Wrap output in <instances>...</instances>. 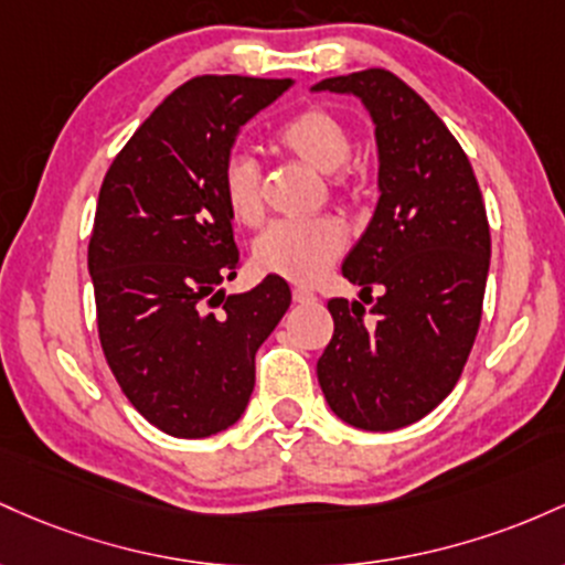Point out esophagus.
Masks as SVG:
<instances>
[{"instance_id": "34e87169", "label": "esophagus", "mask_w": 565, "mask_h": 565, "mask_svg": "<svg viewBox=\"0 0 565 565\" xmlns=\"http://www.w3.org/2000/svg\"><path fill=\"white\" fill-rule=\"evenodd\" d=\"M294 301L296 303H312V301H317V296L309 288H294Z\"/></svg>"}]
</instances>
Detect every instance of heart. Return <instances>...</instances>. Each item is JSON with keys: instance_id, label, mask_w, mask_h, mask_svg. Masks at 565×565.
<instances>
[{"instance_id": "1", "label": "heart", "mask_w": 565, "mask_h": 565, "mask_svg": "<svg viewBox=\"0 0 565 565\" xmlns=\"http://www.w3.org/2000/svg\"><path fill=\"white\" fill-rule=\"evenodd\" d=\"M277 141L315 173L331 175L350 160L352 138L326 109H307L282 125ZM224 198L239 224L264 218L262 170L248 154H232L224 168ZM344 230L333 218L277 221L253 245V262L266 275L290 282H315L344 250Z\"/></svg>"}]
</instances>
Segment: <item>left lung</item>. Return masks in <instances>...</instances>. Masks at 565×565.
I'll use <instances>...</instances> for the list:
<instances>
[{
    "mask_svg": "<svg viewBox=\"0 0 565 565\" xmlns=\"http://www.w3.org/2000/svg\"><path fill=\"white\" fill-rule=\"evenodd\" d=\"M312 93L358 98L379 157L376 211L341 264L372 315L358 299L328 301L317 382L341 422L392 433L446 401L470 358L491 264L483 198L443 119L395 74L328 77Z\"/></svg>",
    "mask_w": 565,
    "mask_h": 565,
    "instance_id": "obj_1",
    "label": "left lung"
}]
</instances>
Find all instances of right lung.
I'll return each instance as SVG.
<instances>
[{
	"label": "right lung",
	"mask_w": 565,
	"mask_h": 565,
	"mask_svg": "<svg viewBox=\"0 0 565 565\" xmlns=\"http://www.w3.org/2000/svg\"><path fill=\"white\" fill-rule=\"evenodd\" d=\"M294 79L198 77L162 100L106 173L87 250L106 363L146 422L224 433L248 408L256 352L290 307L282 277H237L224 168L245 122ZM218 306V310H213Z\"/></svg>",
	"instance_id": "1"
}]
</instances>
